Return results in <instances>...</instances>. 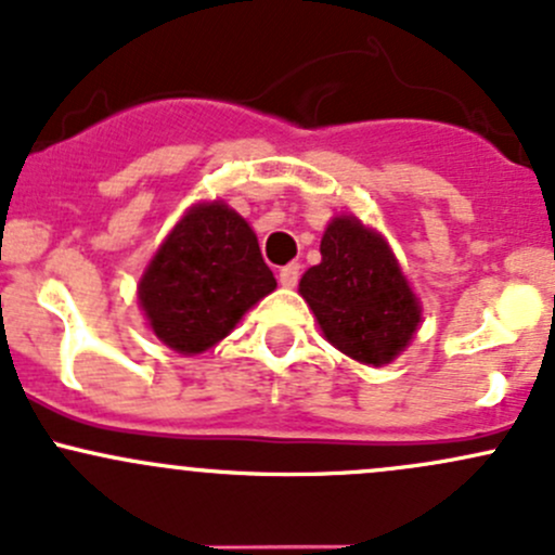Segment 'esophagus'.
<instances>
[{
    "label": "esophagus",
    "instance_id": "obj_1",
    "mask_svg": "<svg viewBox=\"0 0 555 555\" xmlns=\"http://www.w3.org/2000/svg\"><path fill=\"white\" fill-rule=\"evenodd\" d=\"M299 275H301L299 264H285L283 270L278 272V280H280V285H285V288H294V285L299 283Z\"/></svg>",
    "mask_w": 555,
    "mask_h": 555
}]
</instances>
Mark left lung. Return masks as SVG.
I'll return each instance as SVG.
<instances>
[{
    "mask_svg": "<svg viewBox=\"0 0 555 555\" xmlns=\"http://www.w3.org/2000/svg\"><path fill=\"white\" fill-rule=\"evenodd\" d=\"M320 261L299 283L325 339L361 363H390L420 325V301L376 232L339 216L320 240Z\"/></svg>",
    "mask_w": 555,
    "mask_h": 555,
    "instance_id": "left-lung-1",
    "label": "left lung"
}]
</instances>
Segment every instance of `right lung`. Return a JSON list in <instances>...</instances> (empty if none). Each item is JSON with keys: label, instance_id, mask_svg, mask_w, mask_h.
<instances>
[{"label": "right lung", "instance_id": "add662e5", "mask_svg": "<svg viewBox=\"0 0 555 555\" xmlns=\"http://www.w3.org/2000/svg\"><path fill=\"white\" fill-rule=\"evenodd\" d=\"M275 285L245 219L208 203L192 208L159 245L139 299L157 339L194 356L224 339Z\"/></svg>", "mask_w": 555, "mask_h": 555}]
</instances>
